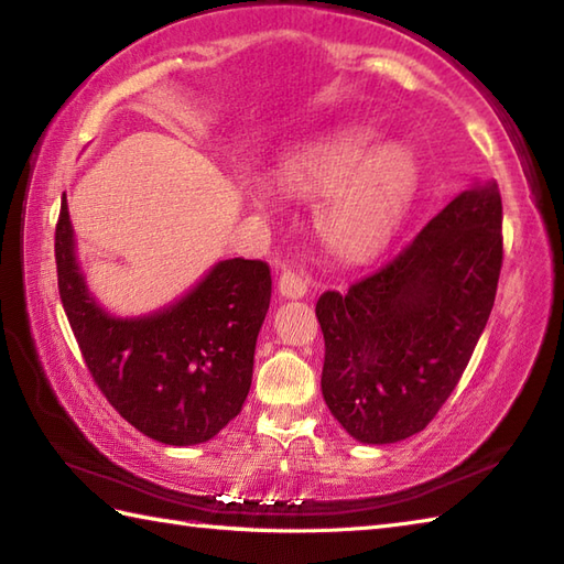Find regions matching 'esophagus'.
I'll return each mask as SVG.
<instances>
[{
    "instance_id": "34e87169",
    "label": "esophagus",
    "mask_w": 564,
    "mask_h": 564,
    "mask_svg": "<svg viewBox=\"0 0 564 564\" xmlns=\"http://www.w3.org/2000/svg\"><path fill=\"white\" fill-rule=\"evenodd\" d=\"M279 293L283 297H303L307 293V273L297 267L283 269L279 275Z\"/></svg>"
}]
</instances>
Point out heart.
<instances>
[{
  "instance_id": "1",
  "label": "heart",
  "mask_w": 564,
  "mask_h": 564,
  "mask_svg": "<svg viewBox=\"0 0 564 564\" xmlns=\"http://www.w3.org/2000/svg\"><path fill=\"white\" fill-rule=\"evenodd\" d=\"M373 142L370 130H344L291 154L279 170L281 186L297 196L325 191L317 208L319 235L346 257H366L386 242L414 194L412 152L402 145L370 151ZM247 198L267 208V191L261 186H249Z\"/></svg>"
}]
</instances>
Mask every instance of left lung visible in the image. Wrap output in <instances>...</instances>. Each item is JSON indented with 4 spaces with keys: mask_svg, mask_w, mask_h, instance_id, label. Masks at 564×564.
Instances as JSON below:
<instances>
[{
    "mask_svg": "<svg viewBox=\"0 0 564 564\" xmlns=\"http://www.w3.org/2000/svg\"><path fill=\"white\" fill-rule=\"evenodd\" d=\"M501 259L489 182L453 198L386 267L319 295L322 394L354 438L394 443L438 414L492 313Z\"/></svg>",
    "mask_w": 564,
    "mask_h": 564,
    "instance_id": "left-lung-1",
    "label": "left lung"
}]
</instances>
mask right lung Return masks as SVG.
<instances>
[{"label": "right lung", "mask_w": 564, "mask_h": 564, "mask_svg": "<svg viewBox=\"0 0 564 564\" xmlns=\"http://www.w3.org/2000/svg\"><path fill=\"white\" fill-rule=\"evenodd\" d=\"M55 263L59 301L84 364L128 424L170 446H194L242 412L271 301L267 261H220L162 313L116 319L87 293L63 198Z\"/></svg>", "instance_id": "1"}]
</instances>
